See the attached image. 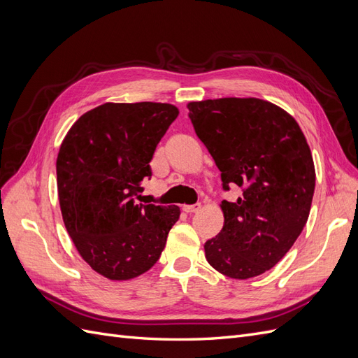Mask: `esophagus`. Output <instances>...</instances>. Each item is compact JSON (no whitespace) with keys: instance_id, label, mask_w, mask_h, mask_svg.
<instances>
[{"instance_id":"34e87169","label":"esophagus","mask_w":358,"mask_h":358,"mask_svg":"<svg viewBox=\"0 0 358 358\" xmlns=\"http://www.w3.org/2000/svg\"><path fill=\"white\" fill-rule=\"evenodd\" d=\"M200 209H201L200 203L192 204V206H183V210H185L187 213H197Z\"/></svg>"}]
</instances>
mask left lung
Masks as SVG:
<instances>
[{"instance_id":"obj_1","label":"left lung","mask_w":358,"mask_h":358,"mask_svg":"<svg viewBox=\"0 0 358 358\" xmlns=\"http://www.w3.org/2000/svg\"><path fill=\"white\" fill-rule=\"evenodd\" d=\"M196 134L221 171L224 227L204 243L208 263L233 279L267 272L294 245L310 212L315 167L296 119L259 99L188 103Z\"/></svg>"}]
</instances>
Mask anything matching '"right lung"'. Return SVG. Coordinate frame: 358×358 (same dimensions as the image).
Returning <instances> with one entry per match:
<instances>
[{"label": "right lung", "instance_id": "add662e5", "mask_svg": "<svg viewBox=\"0 0 358 358\" xmlns=\"http://www.w3.org/2000/svg\"><path fill=\"white\" fill-rule=\"evenodd\" d=\"M167 103H104L82 115L57 158L61 213L96 273L128 280L148 272L179 220L178 206L137 204L155 148L178 117Z\"/></svg>", "mask_w": 358, "mask_h": 358}]
</instances>
